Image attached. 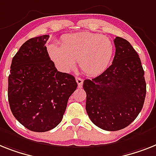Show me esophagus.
I'll list each match as a JSON object with an SVG mask.
<instances>
[{"label":"esophagus","mask_w":156,"mask_h":156,"mask_svg":"<svg viewBox=\"0 0 156 156\" xmlns=\"http://www.w3.org/2000/svg\"><path fill=\"white\" fill-rule=\"evenodd\" d=\"M76 81L77 84H78V87H82V84H83V79H82V78L76 76Z\"/></svg>","instance_id":"esophagus-1"}]
</instances>
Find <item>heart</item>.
Listing matches in <instances>:
<instances>
[{
  "label": "heart",
  "mask_w": 156,
  "mask_h": 156,
  "mask_svg": "<svg viewBox=\"0 0 156 156\" xmlns=\"http://www.w3.org/2000/svg\"><path fill=\"white\" fill-rule=\"evenodd\" d=\"M48 53L60 70L69 72L78 61L85 74L97 76L108 67L114 53V45L105 36L80 33L64 36L61 46L50 45Z\"/></svg>",
  "instance_id": "1"
}]
</instances>
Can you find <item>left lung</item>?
Masks as SVG:
<instances>
[{
  "instance_id": "left-lung-1",
  "label": "left lung",
  "mask_w": 156,
  "mask_h": 156,
  "mask_svg": "<svg viewBox=\"0 0 156 156\" xmlns=\"http://www.w3.org/2000/svg\"><path fill=\"white\" fill-rule=\"evenodd\" d=\"M112 64L102 74L84 80L86 111L91 121L105 131L127 127L142 110L146 82L138 53L122 37L114 39Z\"/></svg>"
}]
</instances>
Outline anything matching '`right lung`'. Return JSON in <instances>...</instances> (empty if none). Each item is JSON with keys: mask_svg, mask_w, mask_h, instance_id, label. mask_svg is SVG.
<instances>
[{"mask_svg": "<svg viewBox=\"0 0 156 156\" xmlns=\"http://www.w3.org/2000/svg\"><path fill=\"white\" fill-rule=\"evenodd\" d=\"M48 35L28 40L10 67L8 98L14 117L36 132L53 129L63 119L68 100L77 87L75 77L58 72L45 44Z\"/></svg>", "mask_w": 156, "mask_h": 156, "instance_id": "obj_1", "label": "right lung"}]
</instances>
